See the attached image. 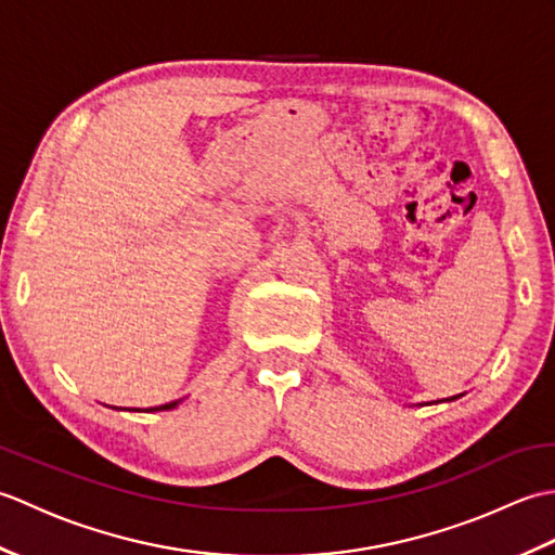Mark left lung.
<instances>
[{
	"label": "left lung",
	"mask_w": 555,
	"mask_h": 555,
	"mask_svg": "<svg viewBox=\"0 0 555 555\" xmlns=\"http://www.w3.org/2000/svg\"><path fill=\"white\" fill-rule=\"evenodd\" d=\"M455 398H460V396H453V398H443V400H455Z\"/></svg>",
	"instance_id": "1"
}]
</instances>
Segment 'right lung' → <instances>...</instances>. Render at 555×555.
Instances as JSON below:
<instances>
[{
    "instance_id": "add662e5",
    "label": "right lung",
    "mask_w": 555,
    "mask_h": 555,
    "mask_svg": "<svg viewBox=\"0 0 555 555\" xmlns=\"http://www.w3.org/2000/svg\"><path fill=\"white\" fill-rule=\"evenodd\" d=\"M179 403H181V400H171V403H164V405H157V408H145V410L131 408V410H133V412H159V410H173ZM116 410H119V408H116Z\"/></svg>"
}]
</instances>
